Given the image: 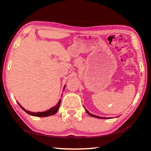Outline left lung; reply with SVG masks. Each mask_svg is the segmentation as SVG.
<instances>
[{
  "instance_id": "8db88e82",
  "label": "left lung",
  "mask_w": 151,
  "mask_h": 151,
  "mask_svg": "<svg viewBox=\"0 0 151 151\" xmlns=\"http://www.w3.org/2000/svg\"><path fill=\"white\" fill-rule=\"evenodd\" d=\"M17 103L19 105V106H20L22 109V110H23L24 111H26L27 113L28 114L34 115V116H36V117H47V116H50V115H52L55 114L56 113L58 110V108L60 107V102H58V104L56 106H55L51 108L50 109H49V110H48L45 111H43V112H37V113H34V112H31V111H29L28 110H26L24 108H22L21 106L19 104V102H17ZM86 113H88L89 115H91V114H89V111L87 110H86Z\"/></svg>"
}]
</instances>
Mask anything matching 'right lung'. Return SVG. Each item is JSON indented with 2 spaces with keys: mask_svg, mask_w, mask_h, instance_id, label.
I'll use <instances>...</instances> for the list:
<instances>
[{
  "mask_svg": "<svg viewBox=\"0 0 151 151\" xmlns=\"http://www.w3.org/2000/svg\"><path fill=\"white\" fill-rule=\"evenodd\" d=\"M91 116H93V117H95V116H94L93 115H92V114H91ZM99 118H101V117H99ZM103 118H104V117H103Z\"/></svg>",
  "mask_w": 151,
  "mask_h": 151,
  "instance_id": "add662e5",
  "label": "right lung"
}]
</instances>
